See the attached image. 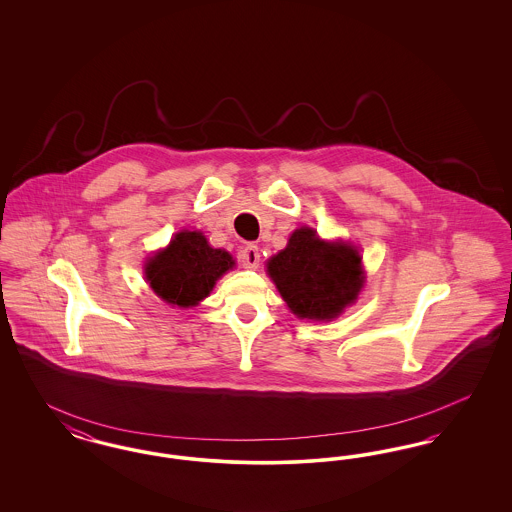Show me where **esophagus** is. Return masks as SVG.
<instances>
[{"mask_svg":"<svg viewBox=\"0 0 512 512\" xmlns=\"http://www.w3.org/2000/svg\"><path fill=\"white\" fill-rule=\"evenodd\" d=\"M240 261H242V265H244L245 268L259 267V261H261L259 247L253 244L245 245L244 249L240 251Z\"/></svg>","mask_w":512,"mask_h":512,"instance_id":"esophagus-1","label":"esophagus"}]
</instances>
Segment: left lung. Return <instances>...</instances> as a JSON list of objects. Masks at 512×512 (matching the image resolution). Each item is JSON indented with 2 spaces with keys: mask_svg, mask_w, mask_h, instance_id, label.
I'll return each mask as SVG.
<instances>
[{
  "mask_svg": "<svg viewBox=\"0 0 512 512\" xmlns=\"http://www.w3.org/2000/svg\"><path fill=\"white\" fill-rule=\"evenodd\" d=\"M268 274L299 318L338 317L363 288L361 255L347 244H326L311 228L295 230L268 261Z\"/></svg>",
  "mask_w": 512,
  "mask_h": 512,
  "instance_id": "8db88e82",
  "label": "left lung"
}]
</instances>
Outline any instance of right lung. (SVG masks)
I'll use <instances>...</instances> for the list:
<instances>
[{
    "label": "right lung",
    "mask_w": 512,
    "mask_h": 512,
    "mask_svg": "<svg viewBox=\"0 0 512 512\" xmlns=\"http://www.w3.org/2000/svg\"><path fill=\"white\" fill-rule=\"evenodd\" d=\"M234 267L232 257L207 244L201 232H180L171 245L149 259L151 290L167 303L190 307L213 290L220 276Z\"/></svg>",
    "instance_id": "obj_1"
}]
</instances>
